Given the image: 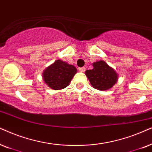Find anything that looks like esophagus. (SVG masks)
<instances>
[{
  "instance_id": "34e87169",
  "label": "esophagus",
  "mask_w": 152,
  "mask_h": 152,
  "mask_svg": "<svg viewBox=\"0 0 152 152\" xmlns=\"http://www.w3.org/2000/svg\"><path fill=\"white\" fill-rule=\"evenodd\" d=\"M78 70H79V72H84L85 71H86V68L84 67H80V68H78Z\"/></svg>"
}]
</instances>
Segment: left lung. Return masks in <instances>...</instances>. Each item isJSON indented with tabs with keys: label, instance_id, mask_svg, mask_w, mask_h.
Returning <instances> with one entry per match:
<instances>
[{
	"label": "left lung",
	"instance_id": "1",
	"mask_svg": "<svg viewBox=\"0 0 152 152\" xmlns=\"http://www.w3.org/2000/svg\"><path fill=\"white\" fill-rule=\"evenodd\" d=\"M92 66V69L85 72L92 88L102 91L112 88L118 80V74L114 69L103 60L94 62Z\"/></svg>",
	"mask_w": 152,
	"mask_h": 152
}]
</instances>
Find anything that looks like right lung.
<instances>
[{
    "label": "right lung",
    "mask_w": 152,
    "mask_h": 152,
    "mask_svg": "<svg viewBox=\"0 0 152 152\" xmlns=\"http://www.w3.org/2000/svg\"><path fill=\"white\" fill-rule=\"evenodd\" d=\"M77 72V69L72 64L57 60L43 72L42 78L52 90H59L65 88Z\"/></svg>",
    "instance_id": "1"
}]
</instances>
